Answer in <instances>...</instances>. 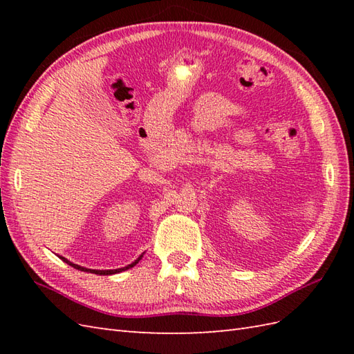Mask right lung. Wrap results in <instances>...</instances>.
Listing matches in <instances>:
<instances>
[{
  "label": "right lung",
  "instance_id": "1",
  "mask_svg": "<svg viewBox=\"0 0 354 354\" xmlns=\"http://www.w3.org/2000/svg\"><path fill=\"white\" fill-rule=\"evenodd\" d=\"M141 257L142 255H140V257L135 260L132 265H129V266H126V268H120V269H109V270H97V269H86V268H82V266H79V265H74V263H71V261H68L66 260L65 257H61L65 263H68L70 266H73V268H76V269H79V270H84V272H91V274H97V275H111V274H117V272H122V270H126V269H129V268H133L135 265H137V263L141 260Z\"/></svg>",
  "mask_w": 354,
  "mask_h": 354
}]
</instances>
